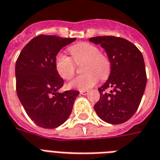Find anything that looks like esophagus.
I'll return each mask as SVG.
<instances>
[{
	"label": "esophagus",
	"mask_w": 160,
	"mask_h": 160,
	"mask_svg": "<svg viewBox=\"0 0 160 160\" xmlns=\"http://www.w3.org/2000/svg\"><path fill=\"white\" fill-rule=\"evenodd\" d=\"M80 93L82 95H87V94L88 93V91H87V90H80Z\"/></svg>",
	"instance_id": "34e87169"
}]
</instances>
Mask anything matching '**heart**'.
<instances>
[{"label": "heart", "instance_id": "heart-1", "mask_svg": "<svg viewBox=\"0 0 160 160\" xmlns=\"http://www.w3.org/2000/svg\"><path fill=\"white\" fill-rule=\"evenodd\" d=\"M70 57L63 52H58L55 57V68L62 78L71 79L75 74V63H82L83 74L77 77L68 84L70 88L86 90L91 88L101 79L109 75L111 65L107 56L100 52L97 46L90 42H79L68 48Z\"/></svg>", "mask_w": 160, "mask_h": 160}]
</instances>
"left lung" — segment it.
<instances>
[{
    "label": "left lung",
    "instance_id": "1",
    "mask_svg": "<svg viewBox=\"0 0 160 160\" xmlns=\"http://www.w3.org/2000/svg\"><path fill=\"white\" fill-rule=\"evenodd\" d=\"M89 41L101 45L111 63L110 75L98 88L100 98L94 109L104 122L122 123L135 113L145 90L147 76L143 55L124 38L104 36ZM107 89L110 90L108 93L105 92Z\"/></svg>",
    "mask_w": 160,
    "mask_h": 160
}]
</instances>
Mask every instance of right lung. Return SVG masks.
<instances>
[{
    "instance_id": "1",
    "label": "right lung",
    "mask_w": 160,
    "mask_h": 160,
    "mask_svg": "<svg viewBox=\"0 0 160 160\" xmlns=\"http://www.w3.org/2000/svg\"><path fill=\"white\" fill-rule=\"evenodd\" d=\"M75 40L39 35L25 46L17 58V96L27 115L39 127L58 128L71 114L79 92H58L63 86V79L55 68V57Z\"/></svg>"
}]
</instances>
